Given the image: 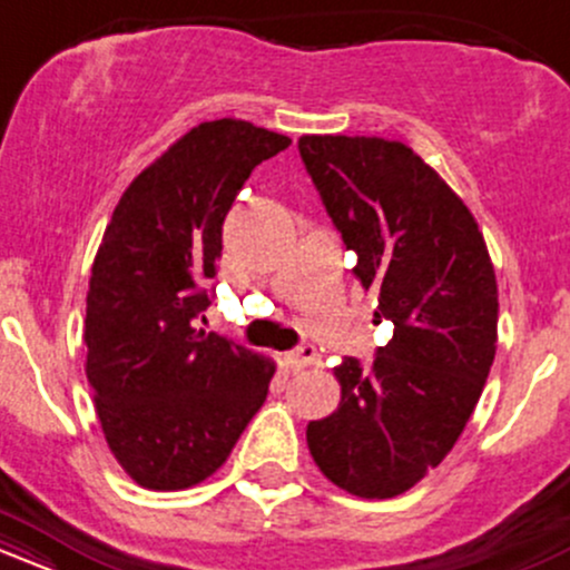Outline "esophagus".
<instances>
[{
  "label": "esophagus",
  "mask_w": 570,
  "mask_h": 570,
  "mask_svg": "<svg viewBox=\"0 0 570 570\" xmlns=\"http://www.w3.org/2000/svg\"><path fill=\"white\" fill-rule=\"evenodd\" d=\"M318 362V353L313 345H299V348H294L286 353V364L294 370H303V367H311V364Z\"/></svg>",
  "instance_id": "obj_1"
}]
</instances>
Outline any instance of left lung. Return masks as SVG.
Here are the masks:
<instances>
[{"mask_svg":"<svg viewBox=\"0 0 570 570\" xmlns=\"http://www.w3.org/2000/svg\"><path fill=\"white\" fill-rule=\"evenodd\" d=\"M299 158L356 254L394 337L372 367L343 358L340 404L307 423L326 480L358 499H394L453 450L485 389L499 337V286L480 225L407 144L303 136Z\"/></svg>","mask_w":570,"mask_h":570,"instance_id":"8db88e82","label":"left lung"}]
</instances>
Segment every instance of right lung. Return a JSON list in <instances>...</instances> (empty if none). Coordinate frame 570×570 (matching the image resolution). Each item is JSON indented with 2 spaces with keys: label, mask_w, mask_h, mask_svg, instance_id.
Returning a JSON list of instances; mask_svg holds the SVG:
<instances>
[{
  "label": "right lung",
  "mask_w": 570,
  "mask_h": 570,
  "mask_svg": "<svg viewBox=\"0 0 570 570\" xmlns=\"http://www.w3.org/2000/svg\"><path fill=\"white\" fill-rule=\"evenodd\" d=\"M289 136L246 120L200 122L130 181L90 271L88 383L109 450L136 485L185 490L227 461L263 407L276 364L217 332L222 222Z\"/></svg>",
  "instance_id": "add662e5"
}]
</instances>
